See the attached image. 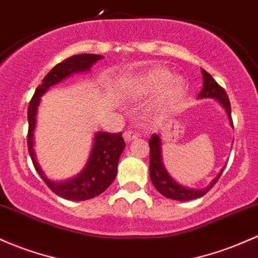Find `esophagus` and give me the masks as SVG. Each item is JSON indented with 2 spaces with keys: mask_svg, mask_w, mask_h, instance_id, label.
<instances>
[{
  "mask_svg": "<svg viewBox=\"0 0 258 258\" xmlns=\"http://www.w3.org/2000/svg\"><path fill=\"white\" fill-rule=\"evenodd\" d=\"M137 137H138V135L134 131H130V130L128 131L123 132V138L126 142H131V141H134L135 138H137Z\"/></svg>",
  "mask_w": 258,
  "mask_h": 258,
  "instance_id": "esophagus-1",
  "label": "esophagus"
}]
</instances>
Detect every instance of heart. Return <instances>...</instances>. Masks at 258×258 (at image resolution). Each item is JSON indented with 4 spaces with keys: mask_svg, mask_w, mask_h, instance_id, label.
<instances>
[{
    "mask_svg": "<svg viewBox=\"0 0 258 258\" xmlns=\"http://www.w3.org/2000/svg\"><path fill=\"white\" fill-rule=\"evenodd\" d=\"M163 87L161 103L169 105L182 93L185 88V81L179 76L170 77V72L161 67L153 69L132 83V92L136 95L148 94Z\"/></svg>",
    "mask_w": 258,
    "mask_h": 258,
    "instance_id": "1",
    "label": "heart"
}]
</instances>
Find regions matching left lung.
Returning a JSON list of instances; mask_svg holds the SVG:
<instances>
[{"label":"left lung","mask_w":258,"mask_h":258,"mask_svg":"<svg viewBox=\"0 0 258 258\" xmlns=\"http://www.w3.org/2000/svg\"><path fill=\"white\" fill-rule=\"evenodd\" d=\"M203 76V88L198 94L200 99H207L213 98L217 99L220 103V105L225 109L226 115L229 117V122L233 126V120H231V107L230 101H229L228 94L219 84L214 81V78L207 72V71L202 70ZM149 148H151V155H149V176L154 185V187L160 192L163 196L170 198V200L176 201H191L196 200L205 196L206 194L216 185L218 179L222 175L223 170L219 171V174L211 181V183L205 188H189L185 187V186L180 185L176 182L166 171L165 166L163 164V157H161V140L159 135H153L149 140Z\"/></svg>","instance_id":"1"}]
</instances>
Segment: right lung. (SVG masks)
Instances as JSON below:
<instances>
[{
	"label": "right lung",
	"instance_id": "1",
	"mask_svg": "<svg viewBox=\"0 0 258 258\" xmlns=\"http://www.w3.org/2000/svg\"><path fill=\"white\" fill-rule=\"evenodd\" d=\"M103 56L94 53H81L72 57L66 58L61 63L56 64L52 70L45 76L42 83L36 88L29 106H28V151L32 158L36 172L45 181L53 194L64 200L70 201H86L99 196L109 187L117 175V164L121 153L123 152L126 143L122 138V132L120 134H107L99 131L94 136L92 151L88 158L83 170L72 179L66 181H51L45 176L36 163L35 153H34V128L36 122V112L40 104V98L51 87L66 79L73 73L87 72L92 69L93 64Z\"/></svg>",
	"mask_w": 258,
	"mask_h": 258
}]
</instances>
